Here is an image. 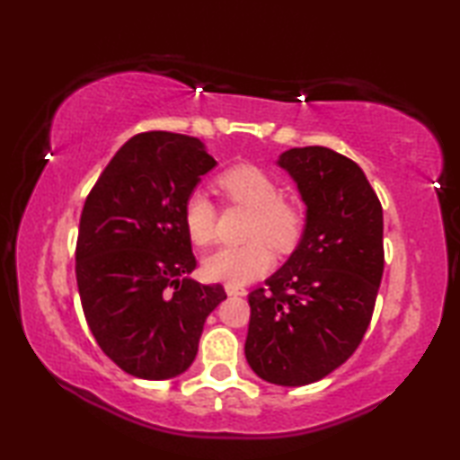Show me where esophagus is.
I'll return each instance as SVG.
<instances>
[{"label": "esophagus", "mask_w": 460, "mask_h": 460, "mask_svg": "<svg viewBox=\"0 0 460 460\" xmlns=\"http://www.w3.org/2000/svg\"><path fill=\"white\" fill-rule=\"evenodd\" d=\"M225 292L229 296H245L247 290L243 286H235V284H225Z\"/></svg>", "instance_id": "esophagus-1"}]
</instances>
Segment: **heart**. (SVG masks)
<instances>
[{
	"label": "heart",
	"mask_w": 460,
	"mask_h": 460,
	"mask_svg": "<svg viewBox=\"0 0 460 460\" xmlns=\"http://www.w3.org/2000/svg\"><path fill=\"white\" fill-rule=\"evenodd\" d=\"M217 186L231 205L252 208L243 245H227L207 255L202 271L213 282L247 284L274 266V253L292 252L306 227V211L298 199L284 197L279 182L260 166L237 164L217 176ZM219 208L202 190L184 199L182 221L194 245H208L215 239Z\"/></svg>",
	"instance_id": "1"
}]
</instances>
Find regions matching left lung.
Wrapping results in <instances>:
<instances>
[{"label": "left lung", "instance_id": "obj_1", "mask_svg": "<svg viewBox=\"0 0 460 460\" xmlns=\"http://www.w3.org/2000/svg\"><path fill=\"white\" fill-rule=\"evenodd\" d=\"M278 164L306 202L298 247L247 296L245 357L261 379L298 387L345 363L363 341L384 276V211L363 170L323 146Z\"/></svg>", "mask_w": 460, "mask_h": 460}]
</instances>
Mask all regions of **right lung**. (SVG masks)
Masks as SVG:
<instances>
[{
    "label": "right lung",
    "instance_id": "1",
    "mask_svg": "<svg viewBox=\"0 0 460 460\" xmlns=\"http://www.w3.org/2000/svg\"><path fill=\"white\" fill-rule=\"evenodd\" d=\"M217 164L199 137L144 131L123 144L84 200L76 286L87 324L129 376L170 379L190 367L207 316L227 298L199 284L182 205Z\"/></svg>",
    "mask_w": 460,
    "mask_h": 460
}]
</instances>
